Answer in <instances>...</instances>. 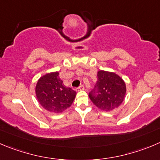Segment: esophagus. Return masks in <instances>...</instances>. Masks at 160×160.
<instances>
[{
    "mask_svg": "<svg viewBox=\"0 0 160 160\" xmlns=\"http://www.w3.org/2000/svg\"><path fill=\"white\" fill-rule=\"evenodd\" d=\"M84 89V86L83 85H81V86H79L77 88V90L79 91V90H83Z\"/></svg>",
    "mask_w": 160,
    "mask_h": 160,
    "instance_id": "1",
    "label": "esophagus"
}]
</instances>
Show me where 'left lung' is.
Masks as SVG:
<instances>
[{
    "label": "left lung",
    "mask_w": 160,
    "mask_h": 160,
    "mask_svg": "<svg viewBox=\"0 0 160 160\" xmlns=\"http://www.w3.org/2000/svg\"><path fill=\"white\" fill-rule=\"evenodd\" d=\"M126 92V84L119 76L100 71L97 72V83L89 92V97L98 108L109 112L122 103Z\"/></svg>",
    "instance_id": "1"
}]
</instances>
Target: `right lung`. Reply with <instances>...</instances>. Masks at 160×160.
Masks as SVG:
<instances>
[{"instance_id":"obj_1","label":"right lung","mask_w":160,"mask_h":160,"mask_svg":"<svg viewBox=\"0 0 160 160\" xmlns=\"http://www.w3.org/2000/svg\"><path fill=\"white\" fill-rule=\"evenodd\" d=\"M36 96L41 105L47 111L60 113L72 104L76 92L63 85L58 72L40 78L36 86Z\"/></svg>"}]
</instances>
